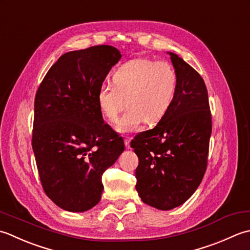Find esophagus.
I'll return each mask as SVG.
<instances>
[{"instance_id": "esophagus-1", "label": "esophagus", "mask_w": 250, "mask_h": 250, "mask_svg": "<svg viewBox=\"0 0 250 250\" xmlns=\"http://www.w3.org/2000/svg\"><path fill=\"white\" fill-rule=\"evenodd\" d=\"M124 141H125V146L126 147H130V141H131V138H129V137H125L124 138Z\"/></svg>"}]
</instances>
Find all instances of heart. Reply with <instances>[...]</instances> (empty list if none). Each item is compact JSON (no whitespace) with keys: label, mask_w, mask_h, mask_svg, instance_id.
<instances>
[{"label":"heart","mask_w":250,"mask_h":250,"mask_svg":"<svg viewBox=\"0 0 250 250\" xmlns=\"http://www.w3.org/2000/svg\"><path fill=\"white\" fill-rule=\"evenodd\" d=\"M113 86L103 85L97 91L101 113L115 122L125 104L128 108L119 123V130H135L141 123L154 124L164 118L174 101L177 73L166 61L137 58L127 61L113 74Z\"/></svg>","instance_id":"1"}]
</instances>
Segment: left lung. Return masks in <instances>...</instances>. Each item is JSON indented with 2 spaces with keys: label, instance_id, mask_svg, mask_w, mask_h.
I'll return each mask as SVG.
<instances>
[{
  "label": "left lung",
  "instance_id": "1",
  "mask_svg": "<svg viewBox=\"0 0 250 250\" xmlns=\"http://www.w3.org/2000/svg\"><path fill=\"white\" fill-rule=\"evenodd\" d=\"M169 55L177 73L174 101L154 128L130 144L139 159L136 190L142 202L161 210L182 205L200 186L212 128L203 78L179 56Z\"/></svg>",
  "mask_w": 250,
  "mask_h": 250
}]
</instances>
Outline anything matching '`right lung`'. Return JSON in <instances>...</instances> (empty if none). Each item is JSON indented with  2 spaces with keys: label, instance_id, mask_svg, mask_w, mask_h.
<instances>
[{
  "label": "right lung",
  "instance_id": "1",
  "mask_svg": "<svg viewBox=\"0 0 250 250\" xmlns=\"http://www.w3.org/2000/svg\"><path fill=\"white\" fill-rule=\"evenodd\" d=\"M122 55L98 45L61 56L35 95L32 149L46 195L64 210L99 203L103 174L124 151V140L104 122L97 91Z\"/></svg>",
  "mask_w": 250,
  "mask_h": 250
}]
</instances>
